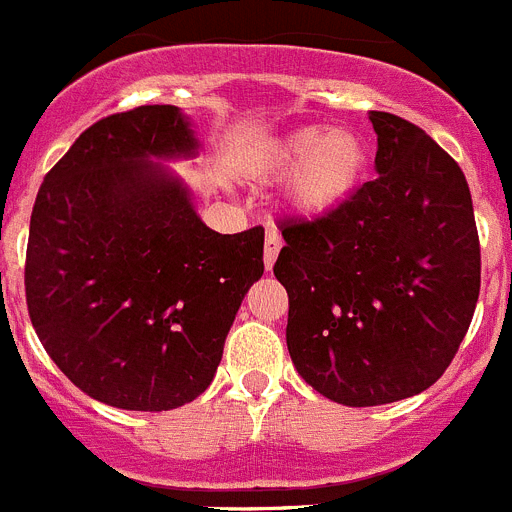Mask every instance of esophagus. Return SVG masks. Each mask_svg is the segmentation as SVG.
<instances>
[{"label":"esophagus","instance_id":"obj_1","mask_svg":"<svg viewBox=\"0 0 512 512\" xmlns=\"http://www.w3.org/2000/svg\"><path fill=\"white\" fill-rule=\"evenodd\" d=\"M280 247H283V239H280V234L275 232V229H267V232H265V250H262V260H265L267 270H273L275 260H278Z\"/></svg>","mask_w":512,"mask_h":512}]
</instances>
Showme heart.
<instances>
[{"label":"heart","instance_id":"heart-1","mask_svg":"<svg viewBox=\"0 0 512 512\" xmlns=\"http://www.w3.org/2000/svg\"><path fill=\"white\" fill-rule=\"evenodd\" d=\"M365 140L347 127H298L242 155L257 176H285V204L293 214L319 219L347 204L365 178Z\"/></svg>","mask_w":512,"mask_h":512}]
</instances>
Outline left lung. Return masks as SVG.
<instances>
[{
  "mask_svg": "<svg viewBox=\"0 0 512 512\" xmlns=\"http://www.w3.org/2000/svg\"><path fill=\"white\" fill-rule=\"evenodd\" d=\"M375 181L313 222H283L273 273L288 290L298 375L367 408L431 388L480 296V237L462 168L421 127L372 112Z\"/></svg>",
  "mask_w": 512,
  "mask_h": 512,
  "instance_id": "1",
  "label": "left lung"
}]
</instances>
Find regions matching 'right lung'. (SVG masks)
Wrapping results in <instances>:
<instances>
[{
	"label": "right lung",
	"instance_id": "obj_1",
	"mask_svg": "<svg viewBox=\"0 0 512 512\" xmlns=\"http://www.w3.org/2000/svg\"><path fill=\"white\" fill-rule=\"evenodd\" d=\"M178 107L91 124L53 165L30 216L25 296L58 370L99 403L170 411L211 385L265 229L201 222L165 160L196 158Z\"/></svg>",
	"mask_w": 512,
	"mask_h": 512
}]
</instances>
